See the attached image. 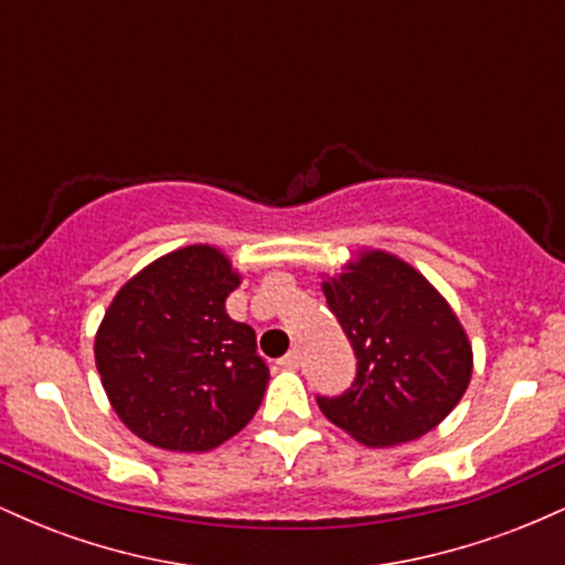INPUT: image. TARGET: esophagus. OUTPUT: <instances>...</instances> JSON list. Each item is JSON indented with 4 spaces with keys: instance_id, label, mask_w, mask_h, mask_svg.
<instances>
[{
    "instance_id": "34e87169",
    "label": "esophagus",
    "mask_w": 565,
    "mask_h": 565,
    "mask_svg": "<svg viewBox=\"0 0 565 565\" xmlns=\"http://www.w3.org/2000/svg\"><path fill=\"white\" fill-rule=\"evenodd\" d=\"M278 364H281L284 369H297V366H300L302 364V355H300V350H289V353L287 355H284V359L281 361H278Z\"/></svg>"
}]
</instances>
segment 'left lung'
Here are the masks:
<instances>
[{
    "mask_svg": "<svg viewBox=\"0 0 565 565\" xmlns=\"http://www.w3.org/2000/svg\"><path fill=\"white\" fill-rule=\"evenodd\" d=\"M329 310L353 345L355 380L319 408L366 446L425 436L470 385L472 348L451 305L412 265L364 252L323 281Z\"/></svg>",
    "mask_w": 565,
    "mask_h": 565,
    "instance_id": "8db88e82",
    "label": "left lung"
}]
</instances>
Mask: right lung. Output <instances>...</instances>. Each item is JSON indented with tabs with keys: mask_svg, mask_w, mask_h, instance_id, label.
<instances>
[{
	"mask_svg": "<svg viewBox=\"0 0 565 565\" xmlns=\"http://www.w3.org/2000/svg\"><path fill=\"white\" fill-rule=\"evenodd\" d=\"M242 276L215 246L159 257L116 291L95 334L114 412L167 451H210L255 417L268 387L255 329L225 300Z\"/></svg>",
	"mask_w": 565,
	"mask_h": 565,
	"instance_id": "right-lung-1",
	"label": "right lung"
}]
</instances>
